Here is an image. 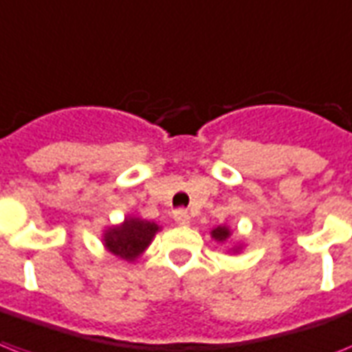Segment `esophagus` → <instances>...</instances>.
Listing matches in <instances>:
<instances>
[{
	"instance_id": "esophagus-1",
	"label": "esophagus",
	"mask_w": 352,
	"mask_h": 352,
	"mask_svg": "<svg viewBox=\"0 0 352 352\" xmlns=\"http://www.w3.org/2000/svg\"><path fill=\"white\" fill-rule=\"evenodd\" d=\"M173 221L177 222L179 226H188L190 224V215H188V211L184 210H177L175 213H173Z\"/></svg>"
}]
</instances>
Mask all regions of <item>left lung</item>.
I'll return each mask as SVG.
<instances>
[{
    "label": "left lung",
    "mask_w": 352,
    "mask_h": 352,
    "mask_svg": "<svg viewBox=\"0 0 352 352\" xmlns=\"http://www.w3.org/2000/svg\"><path fill=\"white\" fill-rule=\"evenodd\" d=\"M210 235L211 239H213L215 242H219V244H226V242L231 239V228L226 224L217 226V228L211 230ZM241 250H242V244H235V245H231L230 253H241Z\"/></svg>",
    "instance_id": "left-lung-1"
}]
</instances>
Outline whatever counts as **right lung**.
<instances>
[{
    "instance_id": "add662e5",
    "label": "right lung",
    "mask_w": 352,
    "mask_h": 352,
    "mask_svg": "<svg viewBox=\"0 0 352 352\" xmlns=\"http://www.w3.org/2000/svg\"><path fill=\"white\" fill-rule=\"evenodd\" d=\"M157 231H161V226L155 222L128 215L121 224L110 226L102 231V244L117 258L135 262L151 244Z\"/></svg>"
}]
</instances>
